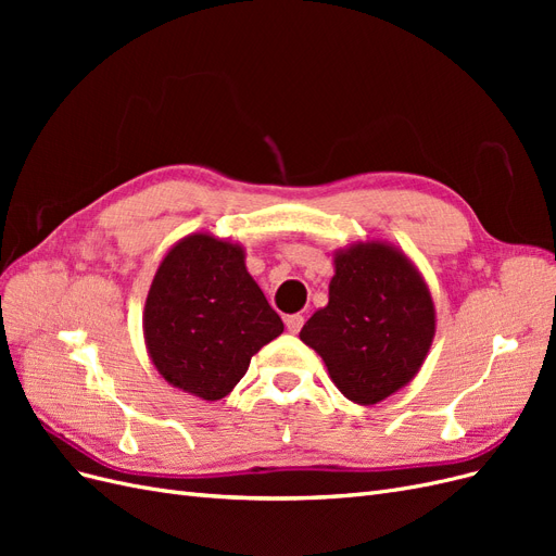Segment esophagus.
Masks as SVG:
<instances>
[{"label": "esophagus", "instance_id": "34e87169", "mask_svg": "<svg viewBox=\"0 0 556 556\" xmlns=\"http://www.w3.org/2000/svg\"><path fill=\"white\" fill-rule=\"evenodd\" d=\"M285 327H288L290 333H296L301 327H304V315H285Z\"/></svg>", "mask_w": 556, "mask_h": 556}]
</instances>
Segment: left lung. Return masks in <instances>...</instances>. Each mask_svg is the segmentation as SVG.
I'll list each match as a JSON object with an SVG mask.
<instances>
[{
  "label": "left lung",
  "instance_id": "8db88e82",
  "mask_svg": "<svg viewBox=\"0 0 556 556\" xmlns=\"http://www.w3.org/2000/svg\"><path fill=\"white\" fill-rule=\"evenodd\" d=\"M435 333L425 276L387 241H355L333 252L329 304L299 339L323 357L339 392L374 406L403 390L422 368Z\"/></svg>",
  "mask_w": 556,
  "mask_h": 556
}]
</instances>
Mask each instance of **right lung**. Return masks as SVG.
<instances>
[{
    "label": "right lung",
    "instance_id": "add662e5",
    "mask_svg": "<svg viewBox=\"0 0 556 556\" xmlns=\"http://www.w3.org/2000/svg\"><path fill=\"white\" fill-rule=\"evenodd\" d=\"M280 333L282 319L248 274L241 243L194 231L162 257L146 296L143 341L172 387L223 399Z\"/></svg>",
    "mask_w": 556,
    "mask_h": 556
}]
</instances>
